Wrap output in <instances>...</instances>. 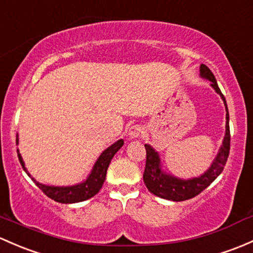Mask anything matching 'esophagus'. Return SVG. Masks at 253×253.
I'll return each instance as SVG.
<instances>
[{
	"label": "esophagus",
	"instance_id": "obj_1",
	"mask_svg": "<svg viewBox=\"0 0 253 253\" xmlns=\"http://www.w3.org/2000/svg\"><path fill=\"white\" fill-rule=\"evenodd\" d=\"M142 133H143V127L140 126V125H133V126L128 129V137L131 138V139L138 138Z\"/></svg>",
	"mask_w": 253,
	"mask_h": 253
}]
</instances>
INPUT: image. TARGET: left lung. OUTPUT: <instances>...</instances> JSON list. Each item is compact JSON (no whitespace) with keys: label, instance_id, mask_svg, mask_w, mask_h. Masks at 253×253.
<instances>
[{"label":"left lung","instance_id":"8db88e82","mask_svg":"<svg viewBox=\"0 0 253 253\" xmlns=\"http://www.w3.org/2000/svg\"><path fill=\"white\" fill-rule=\"evenodd\" d=\"M200 76L201 78L209 80V81H211L212 88L222 97L223 102H224L225 110H227V115H225L227 124H225L224 139H223L222 147H220L219 151H218L216 159L212 162L211 167H210L204 174H201L200 177L191 178V179H180V178H177L174 177V175L162 171L159 153L155 151V149L153 147H150L149 144H145L147 162H145V169L144 174H143V179H144L145 185H147L148 190L150 191V193L159 196V198L166 199V200L184 201L199 195L201 191L206 189V188L216 179L218 175L222 173L223 169H224L225 164H227L228 156H229L230 131L229 113H228L227 102H225L224 95L222 94L219 87H218L216 78H214L212 71L210 70L205 64H201L200 65Z\"/></svg>","mask_w":253,"mask_h":253}]
</instances>
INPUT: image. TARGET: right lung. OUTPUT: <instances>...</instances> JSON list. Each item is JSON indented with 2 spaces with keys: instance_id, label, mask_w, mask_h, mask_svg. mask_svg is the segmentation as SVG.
<instances>
[{
  "instance_id": "obj_1",
  "label": "right lung",
  "mask_w": 253,
  "mask_h": 253,
  "mask_svg": "<svg viewBox=\"0 0 253 253\" xmlns=\"http://www.w3.org/2000/svg\"><path fill=\"white\" fill-rule=\"evenodd\" d=\"M18 143V138H17ZM124 145V140L120 139L116 143H114L113 145H110L108 149H105L102 153V155L98 158L97 162L93 166L91 174L87 177V179L84 182L79 183L76 185H71V187H52V185H46L39 183L35 178L31 177V174L29 173L28 169H26L25 164H24L23 158L18 151V158H19L20 165L23 167L24 171L28 173L29 177H31V179L34 180V183L40 188L44 194H46L48 198L52 200L57 201V203L62 204H74V203H81V201L87 200V199H91L92 196H94L100 189H102L103 184H104L106 171H108V167L110 165L111 159L114 158L116 153L119 151V149Z\"/></svg>"
}]
</instances>
